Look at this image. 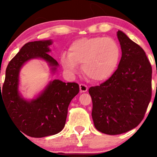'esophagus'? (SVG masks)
Wrapping results in <instances>:
<instances>
[{
  "label": "esophagus",
  "instance_id": "1",
  "mask_svg": "<svg viewBox=\"0 0 157 157\" xmlns=\"http://www.w3.org/2000/svg\"><path fill=\"white\" fill-rule=\"evenodd\" d=\"M80 92L81 93H83V92H86L88 91V87L84 84H80Z\"/></svg>",
  "mask_w": 157,
  "mask_h": 157
}]
</instances>
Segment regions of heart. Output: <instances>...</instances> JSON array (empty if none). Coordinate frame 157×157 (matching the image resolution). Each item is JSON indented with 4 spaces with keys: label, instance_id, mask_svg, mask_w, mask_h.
<instances>
[{
    "label": "heart",
    "instance_id": "b5f03b06",
    "mask_svg": "<svg viewBox=\"0 0 157 157\" xmlns=\"http://www.w3.org/2000/svg\"><path fill=\"white\" fill-rule=\"evenodd\" d=\"M120 47L111 37H82L70 45L68 53L60 55L66 73L75 76L82 63L83 72L95 82L106 80L114 73L120 60Z\"/></svg>",
    "mask_w": 157,
    "mask_h": 157
}]
</instances>
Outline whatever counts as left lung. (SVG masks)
Wrapping results in <instances>:
<instances>
[{"mask_svg": "<svg viewBox=\"0 0 157 157\" xmlns=\"http://www.w3.org/2000/svg\"><path fill=\"white\" fill-rule=\"evenodd\" d=\"M117 69L109 80L91 87V116L100 132L117 135L134 128L143 120L151 99L152 68L144 50L122 31Z\"/></svg>", "mask_w": 157, "mask_h": 157, "instance_id": "obj_1", "label": "left lung"}]
</instances>
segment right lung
<instances>
[{
    "mask_svg": "<svg viewBox=\"0 0 157 157\" xmlns=\"http://www.w3.org/2000/svg\"><path fill=\"white\" fill-rule=\"evenodd\" d=\"M52 40L27 43L11 60L6 70L2 91L0 84V105L3 102L14 124L21 132L40 138L58 134L63 129L70 102L79 93V85L60 80L50 81L44 91L32 100L24 98L19 91L20 72L26 63L41 59L52 74L59 64L48 55Z\"/></svg>",
    "mask_w": 157,
    "mask_h": 157,
    "instance_id": "obj_1",
    "label": "right lung"
}]
</instances>
